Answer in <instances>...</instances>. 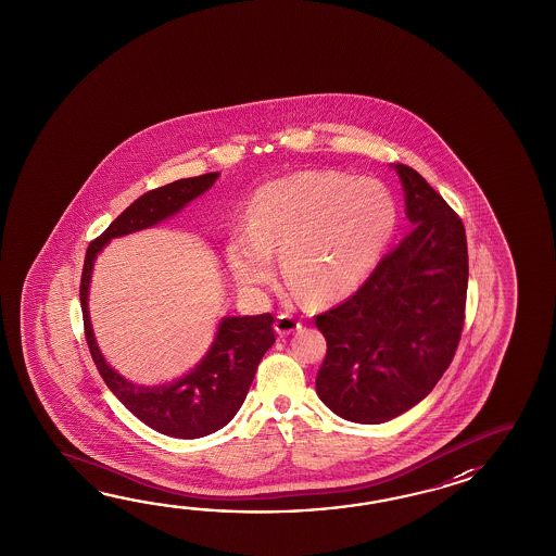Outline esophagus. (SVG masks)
<instances>
[{
    "instance_id": "34e87169",
    "label": "esophagus",
    "mask_w": 556,
    "mask_h": 556,
    "mask_svg": "<svg viewBox=\"0 0 556 556\" xmlns=\"http://www.w3.org/2000/svg\"><path fill=\"white\" fill-rule=\"evenodd\" d=\"M300 328H302V321L295 316H290V314H280L276 319V331L278 333H292V331L300 330Z\"/></svg>"
}]
</instances>
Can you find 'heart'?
Returning <instances> with one entry per match:
<instances>
[{
	"label": "heart",
	"instance_id": "obj_1",
	"mask_svg": "<svg viewBox=\"0 0 556 556\" xmlns=\"http://www.w3.org/2000/svg\"><path fill=\"white\" fill-rule=\"evenodd\" d=\"M397 204L376 178L302 170L262 187L250 225L232 230L226 256L238 283L264 288L282 252L286 278L309 300H342L366 282L390 244Z\"/></svg>",
	"mask_w": 556,
	"mask_h": 556
}]
</instances>
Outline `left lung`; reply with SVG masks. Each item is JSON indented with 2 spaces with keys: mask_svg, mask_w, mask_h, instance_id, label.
Instances as JSON below:
<instances>
[{
  "mask_svg": "<svg viewBox=\"0 0 556 556\" xmlns=\"http://www.w3.org/2000/svg\"><path fill=\"white\" fill-rule=\"evenodd\" d=\"M412 232L340 306L316 316L328 342L316 391L355 424H383L435 388L462 340L469 282L462 218L412 166L395 165Z\"/></svg>",
  "mask_w": 556,
  "mask_h": 556,
  "instance_id": "1",
  "label": "left lung"
}]
</instances>
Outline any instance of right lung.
<instances>
[{
	"instance_id": "add662e5",
	"label": "right lung",
	"mask_w": 556,
	"mask_h": 556,
	"mask_svg": "<svg viewBox=\"0 0 556 556\" xmlns=\"http://www.w3.org/2000/svg\"><path fill=\"white\" fill-rule=\"evenodd\" d=\"M216 178L218 173H206L201 177L180 178L161 189L144 192L118 214L101 237L94 238L85 254L79 298L84 309L85 340L94 366L101 378L105 379L106 388L117 395L118 402L130 414L139 417L144 426L168 438H204L223 429L237 415L247 400L262 355L276 342L273 314L220 319L213 345L199 366L170 383L147 388L118 376L101 354L94 342L87 307L89 282L94 258L111 238L125 237L159 225L161 220L177 214L192 199L201 197L204 190L211 189Z\"/></svg>"
}]
</instances>
